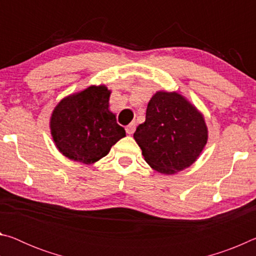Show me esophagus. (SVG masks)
I'll list each match as a JSON object with an SVG mask.
<instances>
[{"mask_svg": "<svg viewBox=\"0 0 256 256\" xmlns=\"http://www.w3.org/2000/svg\"><path fill=\"white\" fill-rule=\"evenodd\" d=\"M125 131H126V133L130 134V136H131V134H133L134 131H136V124H134V123L128 124V126L125 128Z\"/></svg>", "mask_w": 256, "mask_h": 256, "instance_id": "esophagus-1", "label": "esophagus"}]
</instances>
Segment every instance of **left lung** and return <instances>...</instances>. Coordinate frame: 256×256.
I'll list each match as a JSON object with an SVG mask.
<instances>
[{"label":"left lung","mask_w":256,"mask_h":256,"mask_svg":"<svg viewBox=\"0 0 256 256\" xmlns=\"http://www.w3.org/2000/svg\"><path fill=\"white\" fill-rule=\"evenodd\" d=\"M133 138L151 168L172 175L196 162L208 142V128L202 112L180 94L157 92Z\"/></svg>","instance_id":"8db88e82"}]
</instances>
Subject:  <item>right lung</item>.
I'll return each mask as SVG.
<instances>
[{"label": "right lung", "instance_id": "right-lung-1", "mask_svg": "<svg viewBox=\"0 0 256 256\" xmlns=\"http://www.w3.org/2000/svg\"><path fill=\"white\" fill-rule=\"evenodd\" d=\"M110 92L104 84L90 86L56 105L50 120V134L66 158L92 164L125 136V130L110 110Z\"/></svg>", "mask_w": 256, "mask_h": 256}]
</instances>
